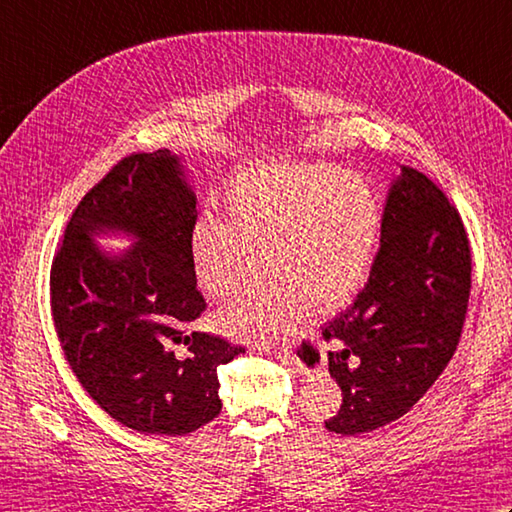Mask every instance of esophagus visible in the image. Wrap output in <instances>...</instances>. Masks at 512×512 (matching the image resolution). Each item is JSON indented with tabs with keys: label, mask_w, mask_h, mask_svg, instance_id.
I'll use <instances>...</instances> for the list:
<instances>
[{
	"label": "esophagus",
	"mask_w": 512,
	"mask_h": 512,
	"mask_svg": "<svg viewBox=\"0 0 512 512\" xmlns=\"http://www.w3.org/2000/svg\"><path fill=\"white\" fill-rule=\"evenodd\" d=\"M264 352H270V347H264ZM275 354H277L279 358H286V363L295 365L297 369H301V372H306V374H310L312 369H319V367H321L319 356H314V358H317V363H314V365H306V361H303V358L297 356L292 350H279V352H275Z\"/></svg>",
	"instance_id": "1"
}]
</instances>
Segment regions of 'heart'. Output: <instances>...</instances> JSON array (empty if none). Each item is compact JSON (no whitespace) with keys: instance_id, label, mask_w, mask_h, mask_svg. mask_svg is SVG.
Returning <instances> with one entry per match:
<instances>
[{"instance_id":"obj_1","label":"heart","mask_w":512,"mask_h":512,"mask_svg":"<svg viewBox=\"0 0 512 512\" xmlns=\"http://www.w3.org/2000/svg\"><path fill=\"white\" fill-rule=\"evenodd\" d=\"M228 220L204 213L189 239L191 268L209 297H231L217 314L235 339L275 343L306 321L312 306L339 308L354 299L372 270L380 202L358 173L325 162H270L228 184Z\"/></svg>"}]
</instances>
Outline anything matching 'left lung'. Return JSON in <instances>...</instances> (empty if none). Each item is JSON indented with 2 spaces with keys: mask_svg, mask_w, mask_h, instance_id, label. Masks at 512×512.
Returning <instances> with one entry per match:
<instances>
[{
  "mask_svg": "<svg viewBox=\"0 0 512 512\" xmlns=\"http://www.w3.org/2000/svg\"><path fill=\"white\" fill-rule=\"evenodd\" d=\"M471 292L460 213L424 173L391 182L365 288L323 325L343 405L325 429L358 436L398 420L427 394L458 347Z\"/></svg>",
  "mask_w": 512,
  "mask_h": 512,
  "instance_id": "1",
  "label": "left lung"
}]
</instances>
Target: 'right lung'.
Listing matches in <instances>:
<instances>
[{
    "label": "right lung",
    "mask_w": 512,
    "mask_h": 512,
    "mask_svg": "<svg viewBox=\"0 0 512 512\" xmlns=\"http://www.w3.org/2000/svg\"><path fill=\"white\" fill-rule=\"evenodd\" d=\"M195 220L182 158L132 154L85 193L52 262V319L74 376L140 433L187 436L217 418V367L244 352L189 332L206 308L189 255ZM114 232L132 236L133 248L101 251L95 237Z\"/></svg>",
    "instance_id": "add662e5"
}]
</instances>
